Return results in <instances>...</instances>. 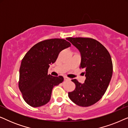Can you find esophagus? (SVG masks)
I'll return each instance as SVG.
<instances>
[{"label": "esophagus", "mask_w": 128, "mask_h": 128, "mask_svg": "<svg viewBox=\"0 0 128 128\" xmlns=\"http://www.w3.org/2000/svg\"><path fill=\"white\" fill-rule=\"evenodd\" d=\"M64 80H70V78H67V77H66V76L64 77Z\"/></svg>", "instance_id": "esophagus-1"}]
</instances>
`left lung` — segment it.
<instances>
[{
	"mask_svg": "<svg viewBox=\"0 0 128 128\" xmlns=\"http://www.w3.org/2000/svg\"><path fill=\"white\" fill-rule=\"evenodd\" d=\"M66 40L79 50L80 68L84 69L86 76L83 84L76 79L72 80L76 88L68 96L78 106H92L102 98L111 81L113 71L111 57L107 50L96 40L81 37Z\"/></svg>",
	"mask_w": 128,
	"mask_h": 128,
	"instance_id": "left-lung-1",
	"label": "left lung"
}]
</instances>
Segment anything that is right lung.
Listing matches in <instances>:
<instances>
[{"label":"right lung","mask_w":128,"mask_h":128,"mask_svg":"<svg viewBox=\"0 0 128 128\" xmlns=\"http://www.w3.org/2000/svg\"><path fill=\"white\" fill-rule=\"evenodd\" d=\"M60 38L46 40L34 45L22 59L18 87L24 101L32 107L44 106L50 101L52 89L62 83V76L48 74L50 64L55 62L59 52L70 46Z\"/></svg>","instance_id":"1"}]
</instances>
